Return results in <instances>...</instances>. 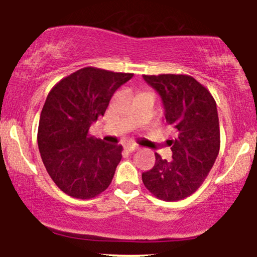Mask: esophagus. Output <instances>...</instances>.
<instances>
[{"instance_id": "obj_1", "label": "esophagus", "mask_w": 257, "mask_h": 257, "mask_svg": "<svg viewBox=\"0 0 257 257\" xmlns=\"http://www.w3.org/2000/svg\"><path fill=\"white\" fill-rule=\"evenodd\" d=\"M125 150L126 152H134V150H138L139 149V147L138 145H136V144H128V145H125Z\"/></svg>"}]
</instances>
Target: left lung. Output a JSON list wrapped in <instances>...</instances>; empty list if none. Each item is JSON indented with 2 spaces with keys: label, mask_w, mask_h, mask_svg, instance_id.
<instances>
[{
  "label": "left lung",
  "mask_w": 257,
  "mask_h": 257,
  "mask_svg": "<svg viewBox=\"0 0 257 257\" xmlns=\"http://www.w3.org/2000/svg\"><path fill=\"white\" fill-rule=\"evenodd\" d=\"M162 98L164 118L177 132L173 159L155 154L142 174L145 188L160 200L177 201L195 193L211 170L220 149L216 103L203 84L185 74L143 76Z\"/></svg>",
  "instance_id": "1"
}]
</instances>
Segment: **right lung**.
<instances>
[{"label": "right lung", "mask_w": 257, "mask_h": 257, "mask_svg": "<svg viewBox=\"0 0 257 257\" xmlns=\"http://www.w3.org/2000/svg\"><path fill=\"white\" fill-rule=\"evenodd\" d=\"M132 77L85 67L59 80L47 95L38 124V149L49 177L69 196L92 199L112 183L123 148L88 132Z\"/></svg>", "instance_id": "right-lung-1"}]
</instances>
